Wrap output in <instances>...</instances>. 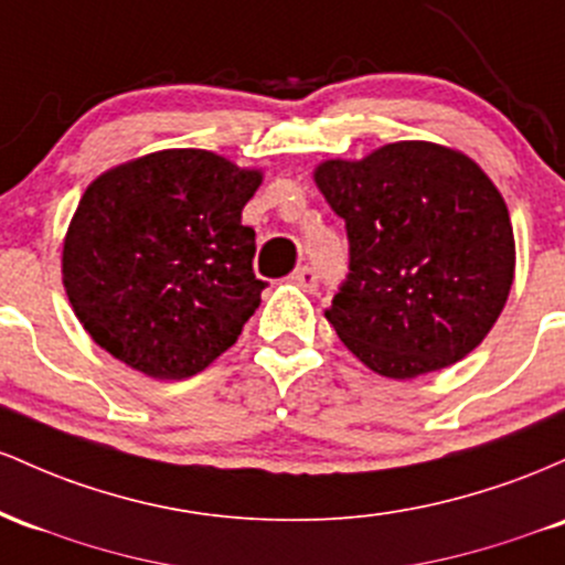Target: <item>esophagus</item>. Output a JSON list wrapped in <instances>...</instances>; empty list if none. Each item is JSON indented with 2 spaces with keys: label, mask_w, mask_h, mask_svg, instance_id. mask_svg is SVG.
I'll list each match as a JSON object with an SVG mask.
<instances>
[{
  "label": "esophagus",
  "mask_w": 565,
  "mask_h": 565,
  "mask_svg": "<svg viewBox=\"0 0 565 565\" xmlns=\"http://www.w3.org/2000/svg\"><path fill=\"white\" fill-rule=\"evenodd\" d=\"M290 280H294L296 285H301L303 290H315L317 280H320V275H317L315 266H301V269H296L294 275H290Z\"/></svg>",
  "instance_id": "obj_1"
}]
</instances>
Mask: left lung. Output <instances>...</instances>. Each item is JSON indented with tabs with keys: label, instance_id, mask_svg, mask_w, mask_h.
<instances>
[{
	"label": "left lung",
	"instance_id": "1",
	"mask_svg": "<svg viewBox=\"0 0 565 565\" xmlns=\"http://www.w3.org/2000/svg\"><path fill=\"white\" fill-rule=\"evenodd\" d=\"M315 181L350 239L326 317L354 358L416 379L470 354L515 277L510 213L483 170L446 146L401 141L322 162Z\"/></svg>",
	"mask_w": 565,
	"mask_h": 565
}]
</instances>
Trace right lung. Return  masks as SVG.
I'll list each match as a JSON object with an SVG mask.
<instances>
[{
  "mask_svg": "<svg viewBox=\"0 0 565 565\" xmlns=\"http://www.w3.org/2000/svg\"><path fill=\"white\" fill-rule=\"evenodd\" d=\"M262 173L168 149L95 179L63 243V285L98 347L151 379H189L262 303L243 207Z\"/></svg>",
  "mask_w": 565,
  "mask_h": 565,
  "instance_id": "add662e5",
  "label": "right lung"
}]
</instances>
